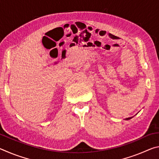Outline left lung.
Wrapping results in <instances>:
<instances>
[{
    "mask_svg": "<svg viewBox=\"0 0 159 159\" xmlns=\"http://www.w3.org/2000/svg\"><path fill=\"white\" fill-rule=\"evenodd\" d=\"M133 118V117H130V118H125V120H130V119H131V118Z\"/></svg>",
    "mask_w": 159,
    "mask_h": 159,
    "instance_id": "obj_1",
    "label": "left lung"
}]
</instances>
